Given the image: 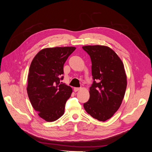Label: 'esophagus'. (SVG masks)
Listing matches in <instances>:
<instances>
[{
    "mask_svg": "<svg viewBox=\"0 0 152 152\" xmlns=\"http://www.w3.org/2000/svg\"><path fill=\"white\" fill-rule=\"evenodd\" d=\"M80 89V87H74V89H73V90H74L75 92H77L78 91H79Z\"/></svg>",
    "mask_w": 152,
    "mask_h": 152,
    "instance_id": "1",
    "label": "esophagus"
}]
</instances>
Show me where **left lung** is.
<instances>
[{
	"label": "left lung",
	"mask_w": 152,
	"mask_h": 152,
	"mask_svg": "<svg viewBox=\"0 0 152 152\" xmlns=\"http://www.w3.org/2000/svg\"><path fill=\"white\" fill-rule=\"evenodd\" d=\"M91 57L92 75L90 98L84 108L91 117L104 122L120 108L127 87L124 64L116 53L100 45L82 47Z\"/></svg>",
	"instance_id": "8db88e82"
}]
</instances>
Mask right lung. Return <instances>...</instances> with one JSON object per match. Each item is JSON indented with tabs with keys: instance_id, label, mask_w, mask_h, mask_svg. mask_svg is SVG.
<instances>
[{
	"instance_id": "1",
	"label": "right lung",
	"mask_w": 152,
	"mask_h": 152,
	"mask_svg": "<svg viewBox=\"0 0 152 152\" xmlns=\"http://www.w3.org/2000/svg\"><path fill=\"white\" fill-rule=\"evenodd\" d=\"M75 47L43 49L35 55L29 68L27 93L32 107L39 116L53 122L65 112V104L70 97V86L60 83L63 66Z\"/></svg>"
}]
</instances>
